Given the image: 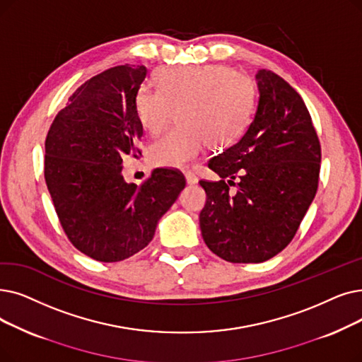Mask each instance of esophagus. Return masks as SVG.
<instances>
[{"label": "esophagus", "instance_id": "1", "mask_svg": "<svg viewBox=\"0 0 362 362\" xmlns=\"http://www.w3.org/2000/svg\"><path fill=\"white\" fill-rule=\"evenodd\" d=\"M185 177H186V183H187V185H195V183H198V177L194 175L192 171H186V173H185Z\"/></svg>", "mask_w": 362, "mask_h": 362}]
</instances>
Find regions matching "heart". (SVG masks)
Segmentation results:
<instances>
[{"label": "heart", "instance_id": "1", "mask_svg": "<svg viewBox=\"0 0 362 362\" xmlns=\"http://www.w3.org/2000/svg\"><path fill=\"white\" fill-rule=\"evenodd\" d=\"M156 87L140 84L134 96L144 130L158 136L177 111L180 127L151 146L156 167L180 168L207 148H223L237 140L255 112L257 90L251 78L223 65L161 68Z\"/></svg>", "mask_w": 362, "mask_h": 362}]
</instances>
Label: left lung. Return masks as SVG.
Returning <instances> with one entry per match:
<instances>
[{
    "mask_svg": "<svg viewBox=\"0 0 362 362\" xmlns=\"http://www.w3.org/2000/svg\"><path fill=\"white\" fill-rule=\"evenodd\" d=\"M256 80L253 121L237 144L209 161L222 180H199L207 194L199 213L202 238L232 263H260L284 250L315 198L320 177V140L300 94L268 69ZM229 184L238 191L229 192Z\"/></svg>",
    "mask_w": 362,
    "mask_h": 362,
    "instance_id": "8db88e82",
    "label": "left lung"
}]
</instances>
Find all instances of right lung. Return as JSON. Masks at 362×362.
I'll return each mask as SVG.
<instances>
[{"instance_id":"1","label":"right lung","mask_w":362,"mask_h":362,"mask_svg":"<svg viewBox=\"0 0 362 362\" xmlns=\"http://www.w3.org/2000/svg\"><path fill=\"white\" fill-rule=\"evenodd\" d=\"M146 66L121 65L90 78L56 115L45 139L44 177L66 237L86 256L119 262L144 250L186 182L155 168L140 186L122 176L144 136L134 96Z\"/></svg>"}]
</instances>
